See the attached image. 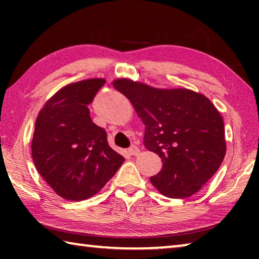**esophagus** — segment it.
<instances>
[{
    "instance_id": "obj_1",
    "label": "esophagus",
    "mask_w": 259,
    "mask_h": 259,
    "mask_svg": "<svg viewBox=\"0 0 259 259\" xmlns=\"http://www.w3.org/2000/svg\"><path fill=\"white\" fill-rule=\"evenodd\" d=\"M135 150H136V147H134V146H133V147H131V151H133V152H135Z\"/></svg>"
}]
</instances>
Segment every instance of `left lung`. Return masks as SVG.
<instances>
[{"label": "left lung", "mask_w": 259, "mask_h": 259, "mask_svg": "<svg viewBox=\"0 0 259 259\" xmlns=\"http://www.w3.org/2000/svg\"><path fill=\"white\" fill-rule=\"evenodd\" d=\"M105 82L88 78L61 88L35 122L34 164L52 190L66 200L78 202L96 195L124 162L108 145L106 131L91 120L88 107Z\"/></svg>", "instance_id": "1"}]
</instances>
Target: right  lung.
Listing matches in <instances>:
<instances>
[{"label": "right lung", "instance_id": "right-lung-1", "mask_svg": "<svg viewBox=\"0 0 259 259\" xmlns=\"http://www.w3.org/2000/svg\"><path fill=\"white\" fill-rule=\"evenodd\" d=\"M145 125L144 145L162 161L151 183L162 195L195 194L221 166L226 153L224 121L203 95L187 89L161 90L116 80Z\"/></svg>", "mask_w": 259, "mask_h": 259}]
</instances>
